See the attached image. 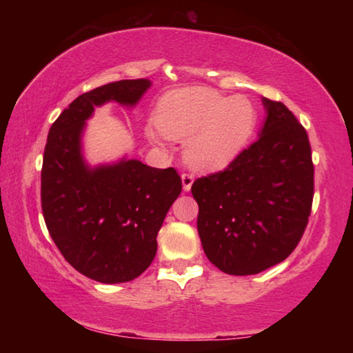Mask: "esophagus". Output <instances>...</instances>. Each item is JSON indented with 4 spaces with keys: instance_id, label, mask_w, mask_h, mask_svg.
<instances>
[{
    "instance_id": "34e87169",
    "label": "esophagus",
    "mask_w": 353,
    "mask_h": 353,
    "mask_svg": "<svg viewBox=\"0 0 353 353\" xmlns=\"http://www.w3.org/2000/svg\"><path fill=\"white\" fill-rule=\"evenodd\" d=\"M194 182V177L191 174H182V187L183 191H190L191 190V185Z\"/></svg>"
}]
</instances>
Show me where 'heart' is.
<instances>
[{
  "mask_svg": "<svg viewBox=\"0 0 353 353\" xmlns=\"http://www.w3.org/2000/svg\"><path fill=\"white\" fill-rule=\"evenodd\" d=\"M259 115L249 99L223 97L204 87L179 88L163 94L148 139L187 141V160L202 170H221L240 155L255 132Z\"/></svg>",
  "mask_w": 353,
  "mask_h": 353,
  "instance_id": "obj_1",
  "label": "heart"
}]
</instances>
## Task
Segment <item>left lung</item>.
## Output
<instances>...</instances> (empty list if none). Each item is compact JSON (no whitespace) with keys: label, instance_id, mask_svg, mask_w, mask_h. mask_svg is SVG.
I'll list each match as a JSON object with an SVG mask.
<instances>
[{"label":"left lung","instance_id":"obj_1","mask_svg":"<svg viewBox=\"0 0 353 353\" xmlns=\"http://www.w3.org/2000/svg\"><path fill=\"white\" fill-rule=\"evenodd\" d=\"M260 137L224 171L196 179L198 232L207 259L230 276L283 261L312 213L314 166L307 130L288 107L261 99Z\"/></svg>","mask_w":353,"mask_h":353}]
</instances>
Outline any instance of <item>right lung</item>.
<instances>
[{"label": "right lung", "mask_w": 353, "mask_h": 353, "mask_svg": "<svg viewBox=\"0 0 353 353\" xmlns=\"http://www.w3.org/2000/svg\"><path fill=\"white\" fill-rule=\"evenodd\" d=\"M149 79L105 83L77 97L52 123L41 166V210L48 232L76 271L101 283L139 277L157 252V234L182 191L174 168L135 159L90 166L82 134L94 107H134Z\"/></svg>", "instance_id": "1"}]
</instances>
